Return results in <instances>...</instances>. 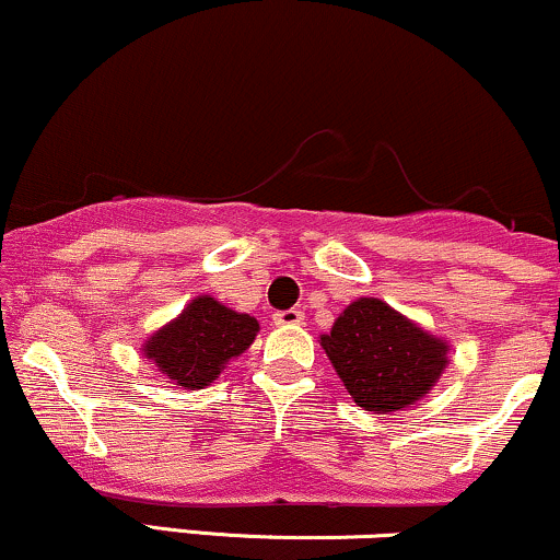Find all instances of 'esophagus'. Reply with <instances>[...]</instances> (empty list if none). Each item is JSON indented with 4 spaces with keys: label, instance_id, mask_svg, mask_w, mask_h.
<instances>
[{
    "label": "esophagus",
    "instance_id": "esophagus-1",
    "mask_svg": "<svg viewBox=\"0 0 560 560\" xmlns=\"http://www.w3.org/2000/svg\"><path fill=\"white\" fill-rule=\"evenodd\" d=\"M305 320V313L302 311H281L273 313V324L276 326H300Z\"/></svg>",
    "mask_w": 560,
    "mask_h": 560
}]
</instances>
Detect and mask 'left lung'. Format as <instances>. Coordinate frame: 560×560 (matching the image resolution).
<instances>
[{
    "label": "left lung",
    "instance_id": "1",
    "mask_svg": "<svg viewBox=\"0 0 560 560\" xmlns=\"http://www.w3.org/2000/svg\"><path fill=\"white\" fill-rule=\"evenodd\" d=\"M320 347L345 389L374 413H395L427 397L447 369V339L378 298H358L339 313Z\"/></svg>",
    "mask_w": 560,
    "mask_h": 560
}]
</instances>
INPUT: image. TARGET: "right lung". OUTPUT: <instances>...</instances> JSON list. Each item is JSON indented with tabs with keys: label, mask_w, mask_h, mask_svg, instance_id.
<instances>
[{
	"label": "right lung",
	"mask_w": 560,
	"mask_h": 560,
	"mask_svg": "<svg viewBox=\"0 0 560 560\" xmlns=\"http://www.w3.org/2000/svg\"><path fill=\"white\" fill-rule=\"evenodd\" d=\"M258 318L199 294L144 339L141 355L178 389H205L258 337Z\"/></svg>",
	"instance_id": "1"
}]
</instances>
